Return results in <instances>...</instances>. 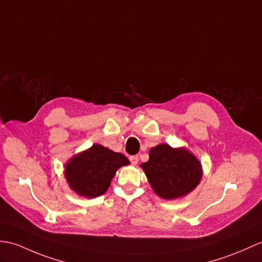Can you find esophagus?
Here are the masks:
<instances>
[{
	"label": "esophagus",
	"instance_id": "esophagus-1",
	"mask_svg": "<svg viewBox=\"0 0 262 262\" xmlns=\"http://www.w3.org/2000/svg\"><path fill=\"white\" fill-rule=\"evenodd\" d=\"M129 161H130L132 164H134V165H136V164L138 163V156L137 155L129 156Z\"/></svg>",
	"mask_w": 262,
	"mask_h": 262
}]
</instances>
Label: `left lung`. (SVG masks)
Returning a JSON list of instances; mask_svg holds the SVG:
<instances>
[{"instance_id":"obj_1","label":"left lung","mask_w":262,"mask_h":262,"mask_svg":"<svg viewBox=\"0 0 262 262\" xmlns=\"http://www.w3.org/2000/svg\"><path fill=\"white\" fill-rule=\"evenodd\" d=\"M142 167L155 193L165 200L185 195L202 178V168L195 156L167 144L150 148L149 160Z\"/></svg>"}]
</instances>
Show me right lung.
I'll use <instances>...</instances> for the list:
<instances>
[{
	"label": "right lung",
	"instance_id": "obj_1",
	"mask_svg": "<svg viewBox=\"0 0 262 262\" xmlns=\"http://www.w3.org/2000/svg\"><path fill=\"white\" fill-rule=\"evenodd\" d=\"M128 164L125 155L95 144L69 161L64 175L79 195L97 198L107 191L117 169Z\"/></svg>",
	"mask_w": 262,
	"mask_h": 262
}]
</instances>
